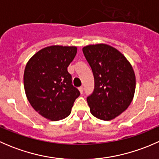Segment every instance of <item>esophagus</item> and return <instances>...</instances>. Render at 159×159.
<instances>
[{"label":"esophagus","instance_id":"1","mask_svg":"<svg viewBox=\"0 0 159 159\" xmlns=\"http://www.w3.org/2000/svg\"><path fill=\"white\" fill-rule=\"evenodd\" d=\"M78 89H79L80 93H81V94H83V92H84V88H83L82 86H81V87L78 88Z\"/></svg>","mask_w":159,"mask_h":159}]
</instances>
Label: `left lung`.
Wrapping results in <instances>:
<instances>
[{"label": "left lung", "mask_w": 159, "mask_h": 159, "mask_svg": "<svg viewBox=\"0 0 159 159\" xmlns=\"http://www.w3.org/2000/svg\"><path fill=\"white\" fill-rule=\"evenodd\" d=\"M92 70L94 89L87 97L90 111L109 121L125 111L135 91V75L124 55L108 44L88 45L82 49Z\"/></svg>", "instance_id": "1"}]
</instances>
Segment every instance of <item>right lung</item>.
Instances as JSON below:
<instances>
[{"mask_svg":"<svg viewBox=\"0 0 159 159\" xmlns=\"http://www.w3.org/2000/svg\"><path fill=\"white\" fill-rule=\"evenodd\" d=\"M76 54V47L50 46L37 52L25 67L24 84L28 102L51 121L68 117L80 95L68 71Z\"/></svg>","mask_w":159,"mask_h":159,"instance_id":"1","label":"right lung"}]
</instances>
